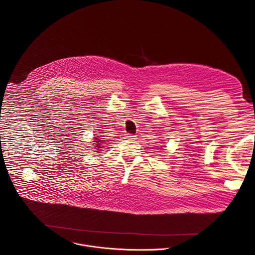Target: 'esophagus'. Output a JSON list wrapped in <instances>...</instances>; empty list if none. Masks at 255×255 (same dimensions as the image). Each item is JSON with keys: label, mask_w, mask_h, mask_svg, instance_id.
I'll list each match as a JSON object with an SVG mask.
<instances>
[{"label": "esophagus", "mask_w": 255, "mask_h": 255, "mask_svg": "<svg viewBox=\"0 0 255 255\" xmlns=\"http://www.w3.org/2000/svg\"><path fill=\"white\" fill-rule=\"evenodd\" d=\"M125 137H126L127 139H129V140H134V139H136V135H134V134H127Z\"/></svg>", "instance_id": "1"}]
</instances>
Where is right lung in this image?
Masks as SVG:
<instances>
[{"label":"right lung","mask_w":255,"mask_h":255,"mask_svg":"<svg viewBox=\"0 0 255 255\" xmlns=\"http://www.w3.org/2000/svg\"><path fill=\"white\" fill-rule=\"evenodd\" d=\"M98 139L99 140V141H97ZM95 140H97V141H94V142H97V143H96V144H97V145H96V147H98V149L103 148V147H102V145H101V143H99V142H103V140H100V139H98V138H95Z\"/></svg>","instance_id":"obj_1"}]
</instances>
